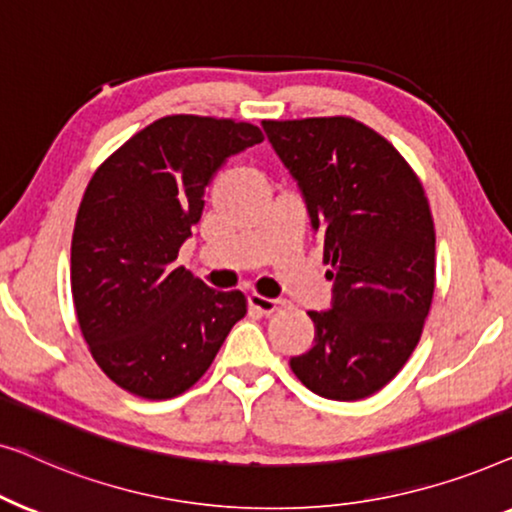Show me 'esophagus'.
<instances>
[{
	"instance_id": "obj_1",
	"label": "esophagus",
	"mask_w": 512,
	"mask_h": 512,
	"mask_svg": "<svg viewBox=\"0 0 512 512\" xmlns=\"http://www.w3.org/2000/svg\"><path fill=\"white\" fill-rule=\"evenodd\" d=\"M248 304L257 308L259 313H273L276 308L280 306L278 299H269V297H262V294H250L248 297Z\"/></svg>"
}]
</instances>
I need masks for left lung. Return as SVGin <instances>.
Returning a JSON list of instances; mask_svg holds the SVG:
<instances>
[{"mask_svg":"<svg viewBox=\"0 0 512 512\" xmlns=\"http://www.w3.org/2000/svg\"><path fill=\"white\" fill-rule=\"evenodd\" d=\"M325 246L329 311H311L313 348L290 366L334 401L371 397L413 355L436 283V232L413 169L390 141L343 118L264 120Z\"/></svg>","mask_w":512,"mask_h":512,"instance_id":"left-lung-1","label":"left lung"}]
</instances>
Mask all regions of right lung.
<instances>
[{
	"label": "right lung",
	"mask_w": 512,
	"mask_h": 512,
	"mask_svg": "<svg viewBox=\"0 0 512 512\" xmlns=\"http://www.w3.org/2000/svg\"><path fill=\"white\" fill-rule=\"evenodd\" d=\"M264 141L250 122L167 115L95 171L71 239V294L106 376L143 399L183 394L246 315L241 292L211 290L176 264L213 176Z\"/></svg>",
	"instance_id": "right-lung-1"
}]
</instances>
